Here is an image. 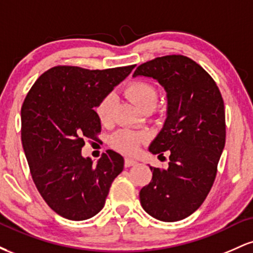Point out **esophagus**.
I'll list each match as a JSON object with an SVG mask.
<instances>
[{
  "instance_id": "obj_1",
  "label": "esophagus",
  "mask_w": 253,
  "mask_h": 253,
  "mask_svg": "<svg viewBox=\"0 0 253 253\" xmlns=\"http://www.w3.org/2000/svg\"><path fill=\"white\" fill-rule=\"evenodd\" d=\"M135 164H138V162H136L135 159H132V158L125 159V167H126V168L133 167V165H135Z\"/></svg>"
}]
</instances>
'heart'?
I'll list each match as a JSON object with an SVG mask.
<instances>
[{
    "mask_svg": "<svg viewBox=\"0 0 253 253\" xmlns=\"http://www.w3.org/2000/svg\"><path fill=\"white\" fill-rule=\"evenodd\" d=\"M126 96L132 100L139 109H153L158 101V92L152 84L143 82V81H136L127 85L125 90ZM115 97L113 94L104 96L101 102L96 107L97 117L103 125H108L112 123L113 112H114ZM143 136L136 134L130 130H120L113 138V144L117 149L124 151L126 153H134L140 145Z\"/></svg>",
    "mask_w": 253,
    "mask_h": 253,
    "instance_id": "1",
    "label": "heart"
}]
</instances>
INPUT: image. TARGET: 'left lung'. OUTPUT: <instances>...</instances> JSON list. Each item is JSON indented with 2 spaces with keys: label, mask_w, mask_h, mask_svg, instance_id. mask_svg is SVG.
Here are the masks:
<instances>
[{
  "label": "left lung",
  "mask_w": 253,
  "mask_h": 253,
  "mask_svg": "<svg viewBox=\"0 0 253 253\" xmlns=\"http://www.w3.org/2000/svg\"><path fill=\"white\" fill-rule=\"evenodd\" d=\"M136 76L152 78L167 92V118L149 151H170L168 169L150 167L152 179L139 193L140 203L157 220L178 221L202 205L215 179L226 139L221 94L205 69L184 56L141 64Z\"/></svg>",
  "instance_id": "1"
}]
</instances>
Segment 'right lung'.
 Segmentation results:
<instances>
[{"label":"right lung","instance_id":"obj_1","mask_svg":"<svg viewBox=\"0 0 253 253\" xmlns=\"http://www.w3.org/2000/svg\"><path fill=\"white\" fill-rule=\"evenodd\" d=\"M135 65L107 70L54 66L40 76L21 108V140L31 175L45 202L69 220H86L103 208L124 157L107 150L97 161L82 156L101 121L95 108Z\"/></svg>","mask_w":253,"mask_h":253}]
</instances>
